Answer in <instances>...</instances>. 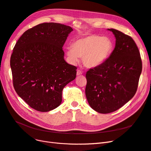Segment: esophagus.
<instances>
[{
    "mask_svg": "<svg viewBox=\"0 0 151 151\" xmlns=\"http://www.w3.org/2000/svg\"><path fill=\"white\" fill-rule=\"evenodd\" d=\"M82 74H83V72H82L81 70H77V76H81V75H82Z\"/></svg>",
    "mask_w": 151,
    "mask_h": 151,
    "instance_id": "obj_1",
    "label": "esophagus"
}]
</instances>
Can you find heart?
I'll use <instances>...</instances> for the list:
<instances>
[{
    "mask_svg": "<svg viewBox=\"0 0 151 151\" xmlns=\"http://www.w3.org/2000/svg\"><path fill=\"white\" fill-rule=\"evenodd\" d=\"M71 47L67 48V55L72 63L83 58L84 66L96 67L106 61L113 50V43L107 37L89 35L76 40Z\"/></svg>",
    "mask_w": 151,
    "mask_h": 151,
    "instance_id": "1",
    "label": "heart"
}]
</instances>
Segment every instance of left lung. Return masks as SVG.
I'll use <instances>...</instances> for the list:
<instances>
[{"label": "left lung", "instance_id": "obj_1", "mask_svg": "<svg viewBox=\"0 0 151 151\" xmlns=\"http://www.w3.org/2000/svg\"><path fill=\"white\" fill-rule=\"evenodd\" d=\"M115 49L101 65L86 72V96L94 110L115 111L134 97L142 68L140 52L130 36L115 29Z\"/></svg>", "mask_w": 151, "mask_h": 151}]
</instances>
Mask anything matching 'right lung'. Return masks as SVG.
<instances>
[{
    "instance_id": "right-lung-1",
    "label": "right lung",
    "mask_w": 151,
    "mask_h": 151,
    "mask_svg": "<svg viewBox=\"0 0 151 151\" xmlns=\"http://www.w3.org/2000/svg\"><path fill=\"white\" fill-rule=\"evenodd\" d=\"M70 26L45 22L26 31L11 57L16 92L35 110L47 112L62 102V90L74 80L76 66L64 60L62 47Z\"/></svg>"
}]
</instances>
